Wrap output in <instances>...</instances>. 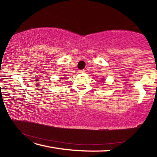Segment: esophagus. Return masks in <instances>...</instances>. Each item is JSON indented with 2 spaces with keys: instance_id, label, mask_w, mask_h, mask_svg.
Masks as SVG:
<instances>
[{
  "instance_id": "esophagus-1",
  "label": "esophagus",
  "mask_w": 157,
  "mask_h": 157,
  "mask_svg": "<svg viewBox=\"0 0 157 157\" xmlns=\"http://www.w3.org/2000/svg\"><path fill=\"white\" fill-rule=\"evenodd\" d=\"M85 72V70H79L78 71V73H83Z\"/></svg>"
}]
</instances>
